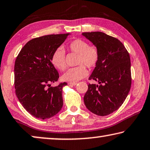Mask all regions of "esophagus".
Instances as JSON below:
<instances>
[{
	"label": "esophagus",
	"mask_w": 150,
	"mask_h": 150,
	"mask_svg": "<svg viewBox=\"0 0 150 150\" xmlns=\"http://www.w3.org/2000/svg\"><path fill=\"white\" fill-rule=\"evenodd\" d=\"M78 84L77 82H69L68 84L69 85H72V86H76Z\"/></svg>",
	"instance_id": "1"
}]
</instances>
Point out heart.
<instances>
[{
  "instance_id": "heart-1",
  "label": "heart",
  "mask_w": 150,
  "mask_h": 150,
  "mask_svg": "<svg viewBox=\"0 0 150 150\" xmlns=\"http://www.w3.org/2000/svg\"><path fill=\"white\" fill-rule=\"evenodd\" d=\"M70 52L78 54L77 64L80 65L75 68H70L62 75V79L68 82H77L86 77L89 68H94L99 59V51L95 45H89L86 41L76 39L68 44ZM52 63L57 70L64 71L66 68V54L63 48L59 47L54 50L52 55Z\"/></svg>"
}]
</instances>
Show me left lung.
<instances>
[{
  "mask_svg": "<svg viewBox=\"0 0 150 150\" xmlns=\"http://www.w3.org/2000/svg\"><path fill=\"white\" fill-rule=\"evenodd\" d=\"M98 49L99 59L89 80L84 102L87 109L99 116H106L123 104L131 84L129 54L120 41L100 31L82 33Z\"/></svg>",
  "mask_w": 150,
  "mask_h": 150,
  "instance_id": "left-lung-1",
  "label": "left lung"
}]
</instances>
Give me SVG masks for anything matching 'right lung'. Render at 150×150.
Returning a JSON list of instances; mask_svg holds the SVG:
<instances>
[{
  "label": "right lung",
  "mask_w": 150,
  "mask_h": 150,
  "mask_svg": "<svg viewBox=\"0 0 150 150\" xmlns=\"http://www.w3.org/2000/svg\"><path fill=\"white\" fill-rule=\"evenodd\" d=\"M70 33L48 35L29 41L15 63V93L24 109L36 118L49 119L63 106L62 88L67 83L51 86L59 74L52 63V55Z\"/></svg>",
  "instance_id": "1"
}]
</instances>
